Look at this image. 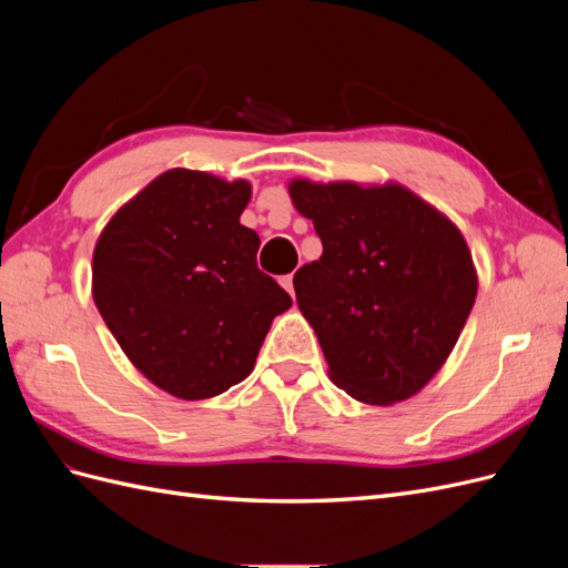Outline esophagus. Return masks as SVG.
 <instances>
[{
  "instance_id": "obj_1",
  "label": "esophagus",
  "mask_w": 568,
  "mask_h": 568,
  "mask_svg": "<svg viewBox=\"0 0 568 568\" xmlns=\"http://www.w3.org/2000/svg\"><path fill=\"white\" fill-rule=\"evenodd\" d=\"M280 284L288 291L291 296H294V274H284V277L280 280Z\"/></svg>"
}]
</instances>
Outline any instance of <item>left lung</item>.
<instances>
[{
  "instance_id": "left-lung-1",
  "label": "left lung",
  "mask_w": 568,
  "mask_h": 568,
  "mask_svg": "<svg viewBox=\"0 0 568 568\" xmlns=\"http://www.w3.org/2000/svg\"><path fill=\"white\" fill-rule=\"evenodd\" d=\"M288 196L322 239L294 288L329 379L367 405L412 398L453 353L476 301L462 232L398 182L298 178Z\"/></svg>"
}]
</instances>
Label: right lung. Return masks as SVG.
<instances>
[{
  "mask_svg": "<svg viewBox=\"0 0 568 568\" xmlns=\"http://www.w3.org/2000/svg\"><path fill=\"white\" fill-rule=\"evenodd\" d=\"M246 180L173 168L101 232L97 311L130 363L161 390L205 400L244 382L291 296L255 265L261 236L239 217Z\"/></svg>",
  "mask_w": 568,
  "mask_h": 568,
  "instance_id": "1",
  "label": "right lung"
}]
</instances>
